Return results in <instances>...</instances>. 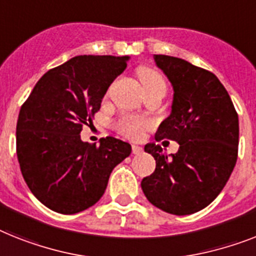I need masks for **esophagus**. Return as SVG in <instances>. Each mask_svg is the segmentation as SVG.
Returning <instances> with one entry per match:
<instances>
[{"mask_svg":"<svg viewBox=\"0 0 256 256\" xmlns=\"http://www.w3.org/2000/svg\"><path fill=\"white\" fill-rule=\"evenodd\" d=\"M132 153L133 154H141L142 153V148L138 145H132Z\"/></svg>","mask_w":256,"mask_h":256,"instance_id":"esophagus-1","label":"esophagus"}]
</instances>
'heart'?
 I'll use <instances>...</instances> for the list:
<instances>
[{"label":"heart","mask_w":256,"mask_h":256,"mask_svg":"<svg viewBox=\"0 0 256 256\" xmlns=\"http://www.w3.org/2000/svg\"><path fill=\"white\" fill-rule=\"evenodd\" d=\"M138 78L141 84L145 88V90H150L154 86L164 85V81L162 76L157 70H154L152 68L144 66L138 69ZM152 122L149 119L144 118H134V116H123L118 122V130L124 136L137 140L142 136L144 130L150 128Z\"/></svg>","instance_id":"1"}]
</instances>
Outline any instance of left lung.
Instances as JSON below:
<instances>
[{
    "mask_svg": "<svg viewBox=\"0 0 256 256\" xmlns=\"http://www.w3.org/2000/svg\"><path fill=\"white\" fill-rule=\"evenodd\" d=\"M154 61L174 88L171 114L156 140H174L179 149L168 156L157 144L145 145L156 170L141 188L154 206L186 216L208 206L229 180L238 156V114L212 72L166 54H154Z\"/></svg>",
    "mask_w": 256,
    "mask_h": 256,
    "instance_id": "8db88e82",
    "label": "left lung"
}]
</instances>
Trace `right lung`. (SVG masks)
Wrapping results in <instances>:
<instances>
[{
  "label": "right lung",
  "mask_w": 256,
  "mask_h": 256,
  "mask_svg": "<svg viewBox=\"0 0 256 256\" xmlns=\"http://www.w3.org/2000/svg\"><path fill=\"white\" fill-rule=\"evenodd\" d=\"M128 56H76L40 78L19 111L16 156L30 191L62 214L94 206L114 168L132 152L128 142L106 137L81 140L107 88L126 68Z\"/></svg>",
  "instance_id": "add662e5"
}]
</instances>
